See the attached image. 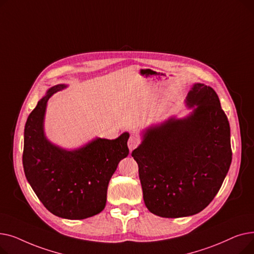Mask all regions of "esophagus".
<instances>
[{
    "instance_id": "obj_1",
    "label": "esophagus",
    "mask_w": 254,
    "mask_h": 254,
    "mask_svg": "<svg viewBox=\"0 0 254 254\" xmlns=\"http://www.w3.org/2000/svg\"><path fill=\"white\" fill-rule=\"evenodd\" d=\"M140 144V139L138 136L136 135H131L127 141V146H128V149L131 151L134 150L137 146Z\"/></svg>"
}]
</instances>
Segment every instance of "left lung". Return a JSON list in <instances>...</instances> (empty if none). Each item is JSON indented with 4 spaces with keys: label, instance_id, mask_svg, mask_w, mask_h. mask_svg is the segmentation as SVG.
<instances>
[{
    "label": "left lung",
    "instance_id": "obj_1",
    "mask_svg": "<svg viewBox=\"0 0 254 254\" xmlns=\"http://www.w3.org/2000/svg\"><path fill=\"white\" fill-rule=\"evenodd\" d=\"M184 119L146 129L131 156L139 167L144 203L166 218L194 215L215 197L232 163L231 129L214 89L195 83Z\"/></svg>",
    "mask_w": 254,
    "mask_h": 254
}]
</instances>
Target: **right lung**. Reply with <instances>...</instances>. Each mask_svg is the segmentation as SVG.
Masks as SVG:
<instances>
[{"instance_id":"right-lung-1","label":"right lung","mask_w":254,"mask_h":254,"mask_svg":"<svg viewBox=\"0 0 254 254\" xmlns=\"http://www.w3.org/2000/svg\"><path fill=\"white\" fill-rule=\"evenodd\" d=\"M64 87H51L30 113L24 127L22 164L26 179L49 212L65 219H84L105 208L109 181L128 154L129 135L124 132L115 140L99 138L73 151L52 145L43 131L46 104Z\"/></svg>"}]
</instances>
